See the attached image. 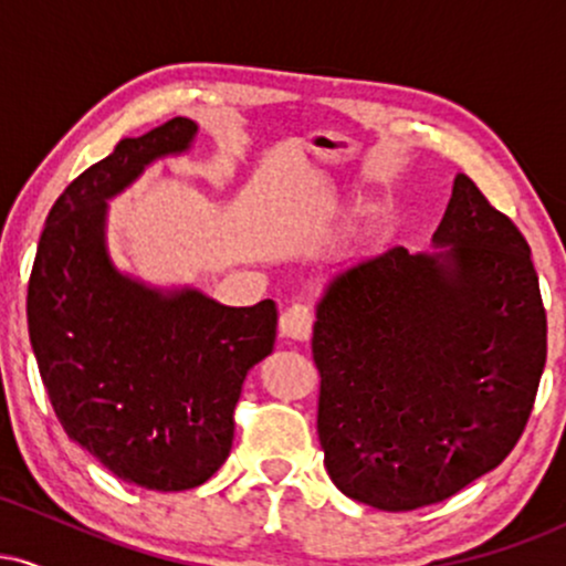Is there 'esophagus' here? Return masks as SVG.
Returning a JSON list of instances; mask_svg holds the SVG:
<instances>
[{
  "label": "esophagus",
  "mask_w": 566,
  "mask_h": 566,
  "mask_svg": "<svg viewBox=\"0 0 566 566\" xmlns=\"http://www.w3.org/2000/svg\"><path fill=\"white\" fill-rule=\"evenodd\" d=\"M311 327H314V314L305 303H292L290 308H284L282 319H279V329L290 340H308Z\"/></svg>",
  "instance_id": "esophagus-1"
}]
</instances>
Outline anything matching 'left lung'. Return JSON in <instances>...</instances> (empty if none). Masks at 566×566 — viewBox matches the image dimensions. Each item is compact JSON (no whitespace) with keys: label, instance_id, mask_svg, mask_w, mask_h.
<instances>
[{"label":"left lung","instance_id":"left-lung-1","mask_svg":"<svg viewBox=\"0 0 566 566\" xmlns=\"http://www.w3.org/2000/svg\"><path fill=\"white\" fill-rule=\"evenodd\" d=\"M433 244L348 265L316 308L324 465L343 495L380 511L441 503L503 463L548 354L527 239L469 175Z\"/></svg>","mask_w":566,"mask_h":566}]
</instances>
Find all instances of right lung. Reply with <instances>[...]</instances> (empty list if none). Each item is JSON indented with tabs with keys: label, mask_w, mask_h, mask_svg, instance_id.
Here are the masks:
<instances>
[{
	"label": "right lung",
	"mask_w": 566,
	"mask_h": 566,
	"mask_svg": "<svg viewBox=\"0 0 566 566\" xmlns=\"http://www.w3.org/2000/svg\"><path fill=\"white\" fill-rule=\"evenodd\" d=\"M197 125L175 116L87 167L55 199L29 276V337L63 431L146 490L205 484L229 458L233 409L276 340V303L231 308L197 290L159 292L106 255V199Z\"/></svg>",
	"instance_id": "add662e5"
}]
</instances>
